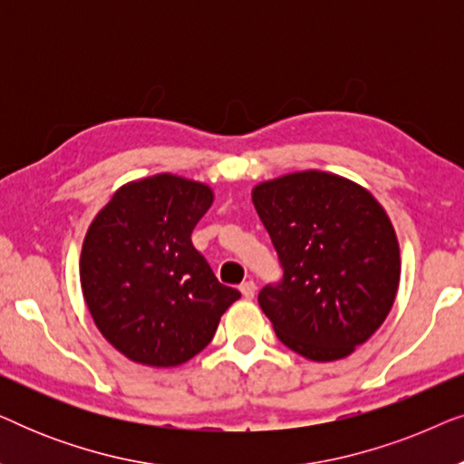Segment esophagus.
Wrapping results in <instances>:
<instances>
[{"instance_id":"esophagus-1","label":"esophagus","mask_w":464,"mask_h":464,"mask_svg":"<svg viewBox=\"0 0 464 464\" xmlns=\"http://www.w3.org/2000/svg\"><path fill=\"white\" fill-rule=\"evenodd\" d=\"M256 283L253 281H245L243 285H240V294H243L246 300H253V297H256Z\"/></svg>"}]
</instances>
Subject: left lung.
I'll use <instances>...</instances> for the list:
<instances>
[{
	"label": "left lung",
	"mask_w": 464,
	"mask_h": 464,
	"mask_svg": "<svg viewBox=\"0 0 464 464\" xmlns=\"http://www.w3.org/2000/svg\"><path fill=\"white\" fill-rule=\"evenodd\" d=\"M253 205L281 281L257 302L276 338L302 357H348L382 325L399 287V245L384 208L357 183L304 170L259 183Z\"/></svg>",
	"instance_id": "left-lung-1"
}]
</instances>
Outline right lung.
<instances>
[{
  "label": "right lung",
  "instance_id": "obj_1",
  "mask_svg": "<svg viewBox=\"0 0 464 464\" xmlns=\"http://www.w3.org/2000/svg\"><path fill=\"white\" fill-rule=\"evenodd\" d=\"M211 202L202 183L154 175L120 188L88 227L80 259L84 300L105 340L135 363H186L240 297L192 245Z\"/></svg>",
  "mask_w": 464,
  "mask_h": 464
}]
</instances>
